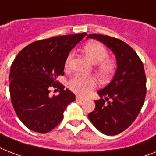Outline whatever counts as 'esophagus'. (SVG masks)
<instances>
[{
  "label": "esophagus",
  "mask_w": 156,
  "mask_h": 156,
  "mask_svg": "<svg viewBox=\"0 0 156 156\" xmlns=\"http://www.w3.org/2000/svg\"><path fill=\"white\" fill-rule=\"evenodd\" d=\"M76 101H79V102H82V101H83V100H85V98H83V97H81V96H77L76 98Z\"/></svg>",
  "instance_id": "esophagus-1"
}]
</instances>
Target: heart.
Returning a JSON list of instances; mask_svg holds the SVG:
<instances>
[{"label": "heart", "instance_id": "1", "mask_svg": "<svg viewBox=\"0 0 156 156\" xmlns=\"http://www.w3.org/2000/svg\"><path fill=\"white\" fill-rule=\"evenodd\" d=\"M83 52L87 57L93 64H98L97 72L102 79H107L112 75L115 69V64L110 60H105L108 56L106 48L98 41H92L87 42L83 47ZM73 53L67 57L65 66H68ZM97 81L93 76H75L69 81V87L73 92L81 95L87 96L96 87Z\"/></svg>", "mask_w": 156, "mask_h": 156}]
</instances>
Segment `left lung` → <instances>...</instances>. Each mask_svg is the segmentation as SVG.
<instances>
[{
  "label": "left lung",
  "mask_w": 156,
  "mask_h": 156,
  "mask_svg": "<svg viewBox=\"0 0 156 156\" xmlns=\"http://www.w3.org/2000/svg\"><path fill=\"white\" fill-rule=\"evenodd\" d=\"M112 50L117 69L112 80L97 93L96 108L88 118L97 129L107 136L123 132L138 116L146 96V75L144 64L135 50L123 41L101 34H89ZM105 97V99L102 98Z\"/></svg>",
  "instance_id": "left-lung-1"
}]
</instances>
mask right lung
<instances>
[{
	"instance_id": "obj_1",
	"label": "right lung",
	"mask_w": 156,
	"mask_h": 156,
	"mask_svg": "<svg viewBox=\"0 0 156 156\" xmlns=\"http://www.w3.org/2000/svg\"><path fill=\"white\" fill-rule=\"evenodd\" d=\"M87 33L40 40L24 48L12 64L9 80L12 104L16 115L29 129L47 133L62 121L66 107L76 99L74 93L56 78L64 74V64L73 48ZM60 94L49 96L50 87Z\"/></svg>"
}]
</instances>
